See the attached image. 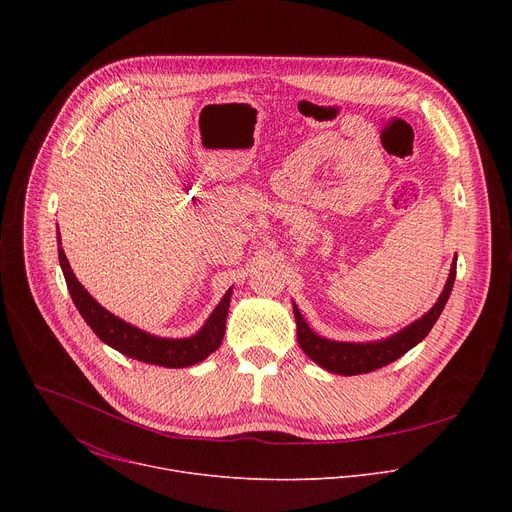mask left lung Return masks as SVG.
Returning a JSON list of instances; mask_svg holds the SVG:
<instances>
[{"instance_id": "left-lung-1", "label": "left lung", "mask_w": 512, "mask_h": 512, "mask_svg": "<svg viewBox=\"0 0 512 512\" xmlns=\"http://www.w3.org/2000/svg\"><path fill=\"white\" fill-rule=\"evenodd\" d=\"M454 279H456V259L452 263L450 269V277L448 283L442 291L440 300L435 302V306L419 320H415L411 326H407L405 330H401L399 334L381 340V342H367V344H354V342H334V340H326L320 338L318 334H314L310 330V326L306 324L304 316L300 314L298 306L294 304V316H296V326H298V342L302 346V350L314 360L318 362L322 369L336 373V375H364L377 371L381 367H387L393 360L401 358L407 350H411L417 342H421L429 330L433 328V324L440 318L450 294L454 287Z\"/></svg>"}]
</instances>
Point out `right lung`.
Wrapping results in <instances>:
<instances>
[{
	"label": "right lung",
	"mask_w": 512,
	"mask_h": 512,
	"mask_svg": "<svg viewBox=\"0 0 512 512\" xmlns=\"http://www.w3.org/2000/svg\"><path fill=\"white\" fill-rule=\"evenodd\" d=\"M58 259L70 291V298L75 302L77 310L81 312L85 322L93 328V332L105 344L119 350L121 354L141 362L160 364V367H168V369H182V367H192V364L204 360L210 352H214L218 346H221L233 289H229L225 298L218 302L212 316L206 320V324L198 334L190 338H178V340L158 338L148 332H141L139 328L123 322L121 318L113 316L103 306H99L89 296V291L79 283L75 273H72L62 247H58Z\"/></svg>",
	"instance_id": "obj_1"
}]
</instances>
